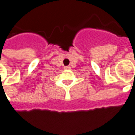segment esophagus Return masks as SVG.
<instances>
[{"mask_svg":"<svg viewBox=\"0 0 135 135\" xmlns=\"http://www.w3.org/2000/svg\"><path fill=\"white\" fill-rule=\"evenodd\" d=\"M64 68H65V70H70V66H65Z\"/></svg>","mask_w":135,"mask_h":135,"instance_id":"obj_1","label":"esophagus"}]
</instances>
